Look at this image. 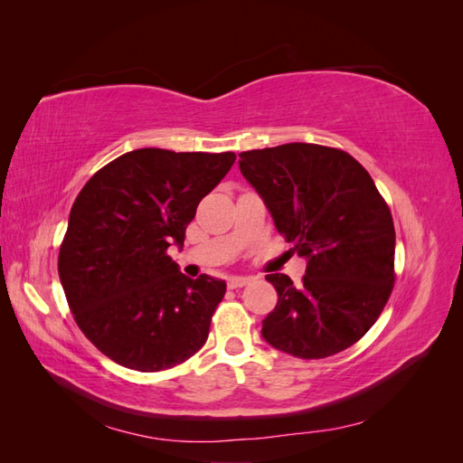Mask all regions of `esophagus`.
<instances>
[{"label": "esophagus", "instance_id": "esophagus-1", "mask_svg": "<svg viewBox=\"0 0 463 463\" xmlns=\"http://www.w3.org/2000/svg\"><path fill=\"white\" fill-rule=\"evenodd\" d=\"M247 284H249V278H245V276H232V278L228 279V288H230V289L243 288V286H247Z\"/></svg>", "mask_w": 463, "mask_h": 463}]
</instances>
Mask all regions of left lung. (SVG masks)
<instances>
[{
    "mask_svg": "<svg viewBox=\"0 0 463 463\" xmlns=\"http://www.w3.org/2000/svg\"><path fill=\"white\" fill-rule=\"evenodd\" d=\"M240 170L274 226L307 259L301 286L286 274L262 338L279 352L322 359L367 334L394 288L396 232L373 177L347 152L288 143L240 154Z\"/></svg>",
    "mask_w": 463,
    "mask_h": 463,
    "instance_id": "1",
    "label": "left lung"
}]
</instances>
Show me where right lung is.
I'll return each mask as SVG.
<instances>
[{
    "instance_id": "obj_1",
    "label": "right lung",
    "mask_w": 463,
    "mask_h": 463,
    "mask_svg": "<svg viewBox=\"0 0 463 463\" xmlns=\"http://www.w3.org/2000/svg\"><path fill=\"white\" fill-rule=\"evenodd\" d=\"M233 162V152L138 148L80 189L58 270L79 328L111 361L154 373L204 345L226 282L187 278L167 249L184 247L201 199Z\"/></svg>"
}]
</instances>
